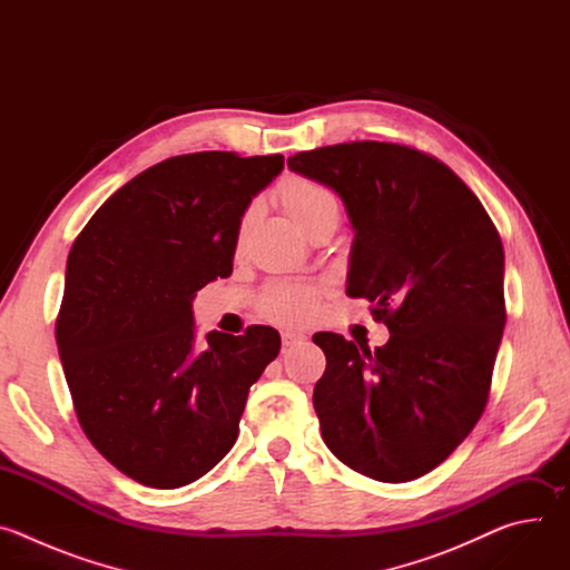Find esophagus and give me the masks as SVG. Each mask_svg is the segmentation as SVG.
Instances as JSON below:
<instances>
[{"mask_svg": "<svg viewBox=\"0 0 570 570\" xmlns=\"http://www.w3.org/2000/svg\"><path fill=\"white\" fill-rule=\"evenodd\" d=\"M306 341V336L302 332H293V330H284L282 332V345L288 350V347H295V345H302Z\"/></svg>", "mask_w": 570, "mask_h": 570, "instance_id": "esophagus-1", "label": "esophagus"}]
</instances>
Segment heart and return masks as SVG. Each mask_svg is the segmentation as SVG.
I'll return each mask as SVG.
<instances>
[{
  "label": "heart",
  "instance_id": "1",
  "mask_svg": "<svg viewBox=\"0 0 570 570\" xmlns=\"http://www.w3.org/2000/svg\"><path fill=\"white\" fill-rule=\"evenodd\" d=\"M282 207L286 214L299 225L302 229L311 227L313 223L327 218V216H338V200L324 185L308 180V178H286L277 191ZM253 218V207L240 216L238 220V238L246 234L248 225ZM315 299H317V288L306 282H277L271 284L264 293L262 308L264 315L273 322L279 324H299L306 322L313 311H315Z\"/></svg>",
  "mask_w": 570,
  "mask_h": 570
}]
</instances>
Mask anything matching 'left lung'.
<instances>
[{"label": "left lung", "mask_w": 570, "mask_h": 570, "mask_svg": "<svg viewBox=\"0 0 570 570\" xmlns=\"http://www.w3.org/2000/svg\"><path fill=\"white\" fill-rule=\"evenodd\" d=\"M334 189L354 227L347 295L367 297L390 341L374 352L322 332L313 409L350 469L409 482L471 433L492 387L505 327L501 236L440 159L401 144L350 141L288 157Z\"/></svg>", "instance_id": "1"}]
</instances>
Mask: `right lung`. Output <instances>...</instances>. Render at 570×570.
I'll use <instances>...</instances> for the list:
<instances>
[{
    "mask_svg": "<svg viewBox=\"0 0 570 570\" xmlns=\"http://www.w3.org/2000/svg\"><path fill=\"white\" fill-rule=\"evenodd\" d=\"M282 155L169 157L115 191L73 240L56 343L73 411L121 473L176 490L234 446L279 334L194 336L191 299L232 273L238 220Z\"/></svg>",
    "mask_w": 570,
    "mask_h": 570,
    "instance_id": "right-lung-1",
    "label": "right lung"
}]
</instances>
